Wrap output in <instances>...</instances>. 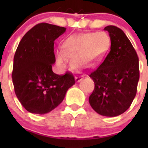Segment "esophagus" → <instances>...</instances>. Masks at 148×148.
Masks as SVG:
<instances>
[{
    "label": "esophagus",
    "instance_id": "34e87169",
    "mask_svg": "<svg viewBox=\"0 0 148 148\" xmlns=\"http://www.w3.org/2000/svg\"><path fill=\"white\" fill-rule=\"evenodd\" d=\"M84 77V75L82 73H79V74L75 77V79L76 81H77V82H81L82 80L83 79Z\"/></svg>",
    "mask_w": 148,
    "mask_h": 148
}]
</instances>
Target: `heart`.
<instances>
[{"mask_svg": "<svg viewBox=\"0 0 148 148\" xmlns=\"http://www.w3.org/2000/svg\"><path fill=\"white\" fill-rule=\"evenodd\" d=\"M110 45L106 34L99 33L69 36L64 41L63 51H58L56 61L63 68L66 58L71 59L74 69L89 68L96 64L104 56Z\"/></svg>", "mask_w": 148, "mask_h": 148, "instance_id": "obj_1", "label": "heart"}]
</instances>
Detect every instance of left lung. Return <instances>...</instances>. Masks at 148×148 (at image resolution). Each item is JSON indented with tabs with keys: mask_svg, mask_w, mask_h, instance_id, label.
I'll return each mask as SVG.
<instances>
[{
	"mask_svg": "<svg viewBox=\"0 0 148 148\" xmlns=\"http://www.w3.org/2000/svg\"><path fill=\"white\" fill-rule=\"evenodd\" d=\"M104 30L110 35V51L102 64L89 74L95 89L89 102L98 114L116 117L130 107L136 95L139 59L122 30L114 26H106Z\"/></svg>",
	"mask_w": 148,
	"mask_h": 148,
	"instance_id": "1",
	"label": "left lung"
}]
</instances>
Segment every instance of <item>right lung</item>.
<instances>
[{
  "instance_id": "add662e5",
  "label": "right lung",
  "mask_w": 148,
  "mask_h": 148,
  "mask_svg": "<svg viewBox=\"0 0 148 148\" xmlns=\"http://www.w3.org/2000/svg\"><path fill=\"white\" fill-rule=\"evenodd\" d=\"M66 30L56 25L38 23L23 36L18 46L12 79L16 97L29 112L44 114L53 110L75 84L72 74L58 75L52 71L56 62L54 41Z\"/></svg>"
}]
</instances>
